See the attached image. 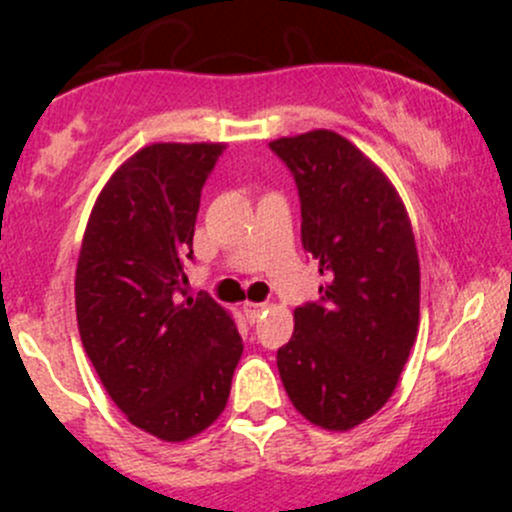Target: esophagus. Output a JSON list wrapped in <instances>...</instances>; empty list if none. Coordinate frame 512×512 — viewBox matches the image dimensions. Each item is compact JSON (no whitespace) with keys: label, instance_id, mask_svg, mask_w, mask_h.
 <instances>
[{"label":"esophagus","instance_id":"esophagus-1","mask_svg":"<svg viewBox=\"0 0 512 512\" xmlns=\"http://www.w3.org/2000/svg\"><path fill=\"white\" fill-rule=\"evenodd\" d=\"M265 307L267 304H262V302H245L242 304V312H245V317L250 319V322H255V319L265 312Z\"/></svg>","mask_w":512,"mask_h":512}]
</instances>
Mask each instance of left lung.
<instances>
[{"label": "left lung", "mask_w": 512, "mask_h": 512, "mask_svg": "<svg viewBox=\"0 0 512 512\" xmlns=\"http://www.w3.org/2000/svg\"><path fill=\"white\" fill-rule=\"evenodd\" d=\"M270 148L292 170L302 245L322 275V297L294 309L277 369L307 421L349 431L391 399L416 342L414 230L384 170L339 133L317 128Z\"/></svg>", "instance_id": "8db88e82"}]
</instances>
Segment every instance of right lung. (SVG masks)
Returning a JSON list of instances; mask_svg holds the SVG:
<instances>
[{
    "label": "right lung",
    "instance_id": "right-lung-1",
    "mask_svg": "<svg viewBox=\"0 0 512 512\" xmlns=\"http://www.w3.org/2000/svg\"><path fill=\"white\" fill-rule=\"evenodd\" d=\"M225 143H151L98 193L76 265V319L103 389L133 426L188 441L225 411L242 339L183 285L200 190ZM184 299H179V294Z\"/></svg>",
    "mask_w": 512,
    "mask_h": 512
}]
</instances>
